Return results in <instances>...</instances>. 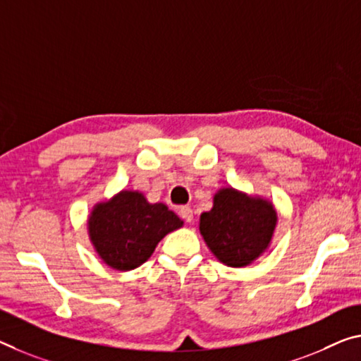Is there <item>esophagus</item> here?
Here are the masks:
<instances>
[{"label":"esophagus","instance_id":"34e87169","mask_svg":"<svg viewBox=\"0 0 361 361\" xmlns=\"http://www.w3.org/2000/svg\"><path fill=\"white\" fill-rule=\"evenodd\" d=\"M179 216L185 221V223H192V221H193V212H192L190 207H182L179 209Z\"/></svg>","mask_w":361,"mask_h":361}]
</instances>
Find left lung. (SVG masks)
Masks as SVG:
<instances>
[{
    "label": "left lung",
    "mask_w": 361,
    "mask_h": 361,
    "mask_svg": "<svg viewBox=\"0 0 361 361\" xmlns=\"http://www.w3.org/2000/svg\"><path fill=\"white\" fill-rule=\"evenodd\" d=\"M276 223L269 202L223 188L214 195L212 212L200 216V232L219 262L242 268L268 248Z\"/></svg>",
    "instance_id": "8db88e82"
}]
</instances>
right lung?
Listing matches in <instances>:
<instances>
[{"instance_id":"add662e5","label":"right lung","mask_w":361,"mask_h":361,"mask_svg":"<svg viewBox=\"0 0 361 361\" xmlns=\"http://www.w3.org/2000/svg\"><path fill=\"white\" fill-rule=\"evenodd\" d=\"M182 221L163 203H148L138 192H121L99 203L88 218V234L99 258L119 271L134 269L152 257L158 242Z\"/></svg>"}]
</instances>
